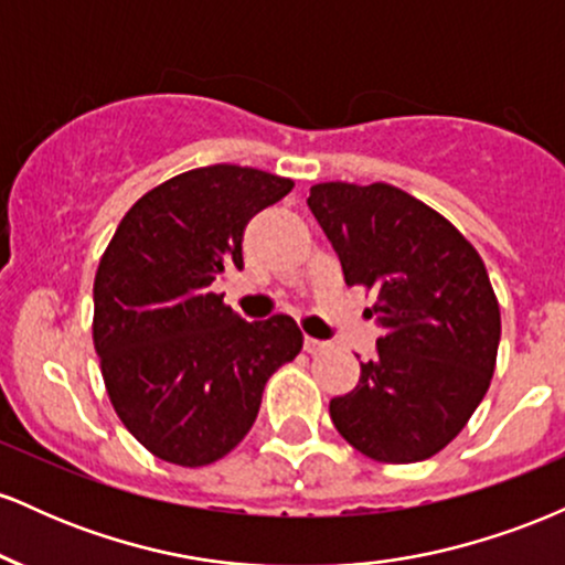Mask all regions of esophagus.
<instances>
[{"label":"esophagus","mask_w":565,"mask_h":565,"mask_svg":"<svg viewBox=\"0 0 565 565\" xmlns=\"http://www.w3.org/2000/svg\"><path fill=\"white\" fill-rule=\"evenodd\" d=\"M302 348H305V353H321V350H327L329 345H327V342L316 340V337H308V334H305Z\"/></svg>","instance_id":"1"}]
</instances>
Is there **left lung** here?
Masks as SVG:
<instances>
[{
  "label": "left lung",
  "instance_id": "left-lung-1",
  "mask_svg": "<svg viewBox=\"0 0 565 565\" xmlns=\"http://www.w3.org/2000/svg\"><path fill=\"white\" fill-rule=\"evenodd\" d=\"M308 206L348 287L374 291L382 334L359 385L329 401L340 436L387 465L433 457L468 425L497 366L499 300L440 212L387 183H319Z\"/></svg>",
  "mask_w": 565,
  "mask_h": 565
}]
</instances>
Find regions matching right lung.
<instances>
[{
    "mask_svg": "<svg viewBox=\"0 0 565 565\" xmlns=\"http://www.w3.org/2000/svg\"><path fill=\"white\" fill-rule=\"evenodd\" d=\"M295 180L212 164L129 206L95 274L93 342L121 425L180 468L217 462L255 425L265 382L302 348L289 316L244 321L212 291L244 268V228Z\"/></svg>",
    "mask_w": 565,
    "mask_h": 565,
    "instance_id": "1",
    "label": "right lung"
}]
</instances>
